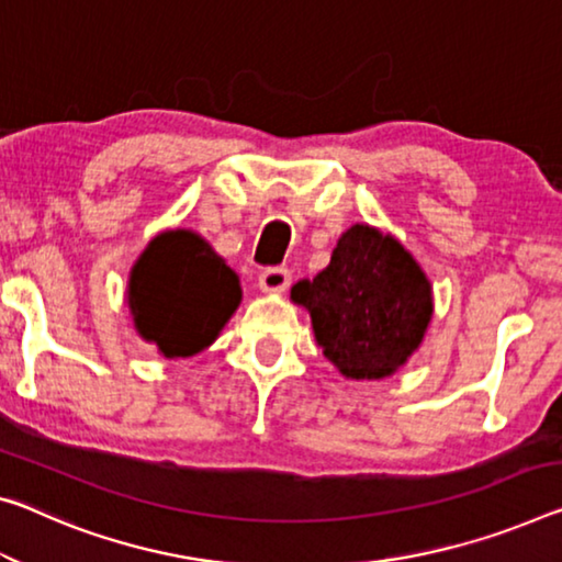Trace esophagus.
Listing matches in <instances>:
<instances>
[{
    "mask_svg": "<svg viewBox=\"0 0 562 562\" xmlns=\"http://www.w3.org/2000/svg\"><path fill=\"white\" fill-rule=\"evenodd\" d=\"M292 274L288 267H265L260 272V290L262 292H284L290 288Z\"/></svg>",
    "mask_w": 562,
    "mask_h": 562,
    "instance_id": "34e87169",
    "label": "esophagus"
}]
</instances>
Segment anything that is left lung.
<instances>
[{"mask_svg":"<svg viewBox=\"0 0 562 562\" xmlns=\"http://www.w3.org/2000/svg\"><path fill=\"white\" fill-rule=\"evenodd\" d=\"M307 307L325 358L355 380H380L405 364L432 315L425 272L395 237L352 225L315 280L292 288Z\"/></svg>","mask_w":562,"mask_h":562,"instance_id":"obj_1","label":"left lung"}]
</instances>
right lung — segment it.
I'll list each match as a JSON object with an SVG mask.
<instances>
[{
  "label": "right lung",
  "mask_w": 562,
  "mask_h": 562,
  "mask_svg": "<svg viewBox=\"0 0 562 562\" xmlns=\"http://www.w3.org/2000/svg\"><path fill=\"white\" fill-rule=\"evenodd\" d=\"M239 297L237 274L187 229L155 237L130 280L139 335L167 358H190L204 350L235 313Z\"/></svg>",
  "instance_id": "right-lung-1"
}]
</instances>
